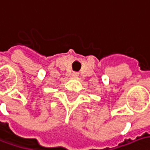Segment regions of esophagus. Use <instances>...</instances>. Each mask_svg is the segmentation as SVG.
Here are the masks:
<instances>
[{
	"label": "esophagus",
	"mask_w": 150,
	"mask_h": 150,
	"mask_svg": "<svg viewBox=\"0 0 150 150\" xmlns=\"http://www.w3.org/2000/svg\"><path fill=\"white\" fill-rule=\"evenodd\" d=\"M73 76H75V77L78 76V73H76V72H74V73H73Z\"/></svg>",
	"instance_id": "esophagus-1"
}]
</instances>
